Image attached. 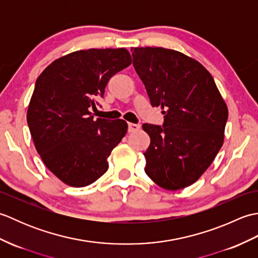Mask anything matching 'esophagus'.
Here are the masks:
<instances>
[{"label":"esophagus","mask_w":258,"mask_h":258,"mask_svg":"<svg viewBox=\"0 0 258 258\" xmlns=\"http://www.w3.org/2000/svg\"><path fill=\"white\" fill-rule=\"evenodd\" d=\"M141 128V126L139 124H134V123H128V132L133 133V132H138V131Z\"/></svg>","instance_id":"esophagus-1"}]
</instances>
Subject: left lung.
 <instances>
[{
    "label": "left lung",
    "instance_id": "8db88e82",
    "mask_svg": "<svg viewBox=\"0 0 258 258\" xmlns=\"http://www.w3.org/2000/svg\"><path fill=\"white\" fill-rule=\"evenodd\" d=\"M133 65L163 125L143 124L151 144L145 173L161 187L176 190L195 183L221 150L228 118L210 72L185 54L163 47H132Z\"/></svg>",
    "mask_w": 258,
    "mask_h": 258
}]
</instances>
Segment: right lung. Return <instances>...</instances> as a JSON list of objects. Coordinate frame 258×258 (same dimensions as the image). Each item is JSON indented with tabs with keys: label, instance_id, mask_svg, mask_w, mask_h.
<instances>
[{
	"label": "right lung",
	"instance_id": "right-lung-1",
	"mask_svg": "<svg viewBox=\"0 0 258 258\" xmlns=\"http://www.w3.org/2000/svg\"><path fill=\"white\" fill-rule=\"evenodd\" d=\"M131 63L125 48H90L55 59L37 78L27 125L43 163L63 183L84 187L107 171L127 123L94 119L90 109L109 79Z\"/></svg>",
	"mask_w": 258,
	"mask_h": 258
}]
</instances>
